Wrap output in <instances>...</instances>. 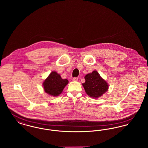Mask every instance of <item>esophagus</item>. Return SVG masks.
Returning <instances> with one entry per match:
<instances>
[{
    "mask_svg": "<svg viewBox=\"0 0 148 148\" xmlns=\"http://www.w3.org/2000/svg\"><path fill=\"white\" fill-rule=\"evenodd\" d=\"M77 79H77V77H74L73 78L72 80H73V81H74V82H76V81H77Z\"/></svg>",
    "mask_w": 148,
    "mask_h": 148,
    "instance_id": "esophagus-1",
    "label": "esophagus"
}]
</instances>
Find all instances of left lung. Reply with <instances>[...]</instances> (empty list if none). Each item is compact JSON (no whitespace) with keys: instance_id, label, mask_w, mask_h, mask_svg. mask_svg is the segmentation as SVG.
Instances as JSON below:
<instances>
[{"instance_id":"8db88e82","label":"left lung","mask_w":148,"mask_h":148,"mask_svg":"<svg viewBox=\"0 0 148 148\" xmlns=\"http://www.w3.org/2000/svg\"><path fill=\"white\" fill-rule=\"evenodd\" d=\"M85 82L82 84L86 93L91 98L97 99L108 91L109 85L100 77L98 71H94L85 76Z\"/></svg>"}]
</instances>
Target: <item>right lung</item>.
Returning <instances> with one entry per match:
<instances>
[{"label":"right lung","mask_w":148,"mask_h":148,"mask_svg":"<svg viewBox=\"0 0 148 148\" xmlns=\"http://www.w3.org/2000/svg\"><path fill=\"white\" fill-rule=\"evenodd\" d=\"M68 83L67 79H62L56 71H52L44 81L42 85L46 93L53 97H57L62 92Z\"/></svg>","instance_id":"add662e5"}]
</instances>
